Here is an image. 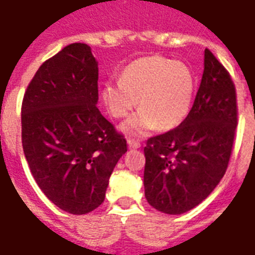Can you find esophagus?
<instances>
[{
  "mask_svg": "<svg viewBox=\"0 0 255 255\" xmlns=\"http://www.w3.org/2000/svg\"><path fill=\"white\" fill-rule=\"evenodd\" d=\"M127 144H128V148H129V149H137V148L141 147L139 141H135V140H128Z\"/></svg>",
  "mask_w": 255,
  "mask_h": 255,
  "instance_id": "esophagus-1",
  "label": "esophagus"
}]
</instances>
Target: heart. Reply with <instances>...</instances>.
Returning a JSON list of instances; mask_svg holds the SVG:
<instances>
[{
    "mask_svg": "<svg viewBox=\"0 0 255 255\" xmlns=\"http://www.w3.org/2000/svg\"><path fill=\"white\" fill-rule=\"evenodd\" d=\"M192 70L181 62L160 55L143 57L128 63L119 81H107L102 100L114 118H124L137 104V114L127 119L120 131L143 136L152 129L169 131L186 119L194 96Z\"/></svg>",
    "mask_w": 255,
    "mask_h": 255,
    "instance_id": "obj_1",
    "label": "heart"
}]
</instances>
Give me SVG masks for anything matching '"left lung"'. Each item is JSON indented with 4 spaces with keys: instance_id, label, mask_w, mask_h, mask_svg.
<instances>
[{
    "instance_id": "1",
    "label": "left lung",
    "mask_w": 255,
    "mask_h": 255,
    "mask_svg": "<svg viewBox=\"0 0 255 255\" xmlns=\"http://www.w3.org/2000/svg\"><path fill=\"white\" fill-rule=\"evenodd\" d=\"M236 127L233 81L205 49L201 83L186 119L144 147L148 204L165 214H182L201 204L225 174Z\"/></svg>"
}]
</instances>
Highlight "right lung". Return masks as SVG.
I'll list each match as a JSON object with an SVG mask.
<instances>
[{
	"mask_svg": "<svg viewBox=\"0 0 255 255\" xmlns=\"http://www.w3.org/2000/svg\"><path fill=\"white\" fill-rule=\"evenodd\" d=\"M98 61L86 43L66 46L38 69L22 102V147L34 180L67 213L104 201L127 141L98 104Z\"/></svg>",
	"mask_w": 255,
	"mask_h": 255,
	"instance_id": "obj_1",
	"label": "right lung"
}]
</instances>
